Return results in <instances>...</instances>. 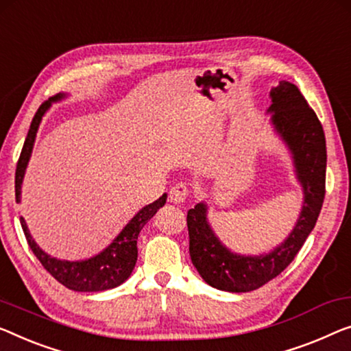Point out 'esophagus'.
<instances>
[{
	"label": "esophagus",
	"mask_w": 351,
	"mask_h": 351,
	"mask_svg": "<svg viewBox=\"0 0 351 351\" xmlns=\"http://www.w3.org/2000/svg\"><path fill=\"white\" fill-rule=\"evenodd\" d=\"M189 193H191V189L184 184V182H178V184H175L170 189L169 198H170V202L178 203V205H182V203H186Z\"/></svg>",
	"instance_id": "1"
}]
</instances>
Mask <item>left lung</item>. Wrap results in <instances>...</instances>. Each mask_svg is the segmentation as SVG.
Listing matches in <instances>:
<instances>
[{
	"label": "left lung",
	"mask_w": 351,
	"mask_h": 351,
	"mask_svg": "<svg viewBox=\"0 0 351 351\" xmlns=\"http://www.w3.org/2000/svg\"><path fill=\"white\" fill-rule=\"evenodd\" d=\"M269 97L271 123L291 151L304 202L289 238L263 255H238L227 249L208 223L206 203H198L187 211L191 260L203 280L217 290L252 291L279 276L306 243L325 200L326 140L322 123L290 82H280L269 91Z\"/></svg>",
	"instance_id": "left-lung-1"
}]
</instances>
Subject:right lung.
Segmentation results:
<instances>
[{"label":"right lung","instance_id":"obj_1","mask_svg":"<svg viewBox=\"0 0 351 351\" xmlns=\"http://www.w3.org/2000/svg\"><path fill=\"white\" fill-rule=\"evenodd\" d=\"M62 97H64V94H58V96H53L50 97L49 101H45L38 108L33 121H31L28 135H26L22 153H20V158L17 162V170H15V202L17 203H20V193H22L25 170L31 158L36 132H38L39 129L42 117H44L47 110L50 108L51 102L60 101ZM165 200L167 193L159 197L156 202L149 203V205L140 209L107 249H104L101 254L96 255V257L80 261H67L50 257V255L45 254L44 250L34 243V239L31 238L29 230L26 227L23 217H20V223H22L26 241H28V245L31 250H33V254L38 257L42 266H44L60 284L74 291H104L121 285L130 276V273H132L134 266L137 263L138 255V234L145 227V223L158 213V209L165 205Z\"/></svg>","mask_w":351,"mask_h":351}]
</instances>
